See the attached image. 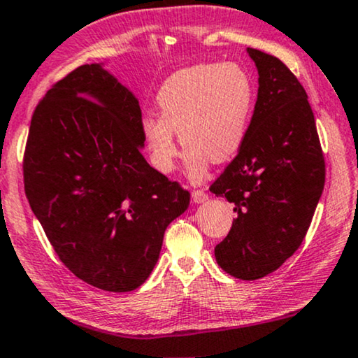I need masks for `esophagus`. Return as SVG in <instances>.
Segmentation results:
<instances>
[{
    "mask_svg": "<svg viewBox=\"0 0 358 358\" xmlns=\"http://www.w3.org/2000/svg\"><path fill=\"white\" fill-rule=\"evenodd\" d=\"M192 198H193L194 203H203V201L208 200V194L203 192V189H193Z\"/></svg>",
    "mask_w": 358,
    "mask_h": 358,
    "instance_id": "obj_1",
    "label": "esophagus"
}]
</instances>
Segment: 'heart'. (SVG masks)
Returning <instances> with one entry per match:
<instances>
[{
  "instance_id": "1",
  "label": "heart",
  "mask_w": 358,
  "mask_h": 358,
  "mask_svg": "<svg viewBox=\"0 0 358 358\" xmlns=\"http://www.w3.org/2000/svg\"><path fill=\"white\" fill-rule=\"evenodd\" d=\"M157 106L160 115L142 120L153 166L162 173L173 171L180 157L176 129L188 145V175L200 180L210 160H229L241 148L255 108V83L236 62L196 64L165 80Z\"/></svg>"
}]
</instances>
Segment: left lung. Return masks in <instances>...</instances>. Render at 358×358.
Instances as JSON below:
<instances>
[{"label":"left lung","instance_id":"1","mask_svg":"<svg viewBox=\"0 0 358 358\" xmlns=\"http://www.w3.org/2000/svg\"><path fill=\"white\" fill-rule=\"evenodd\" d=\"M259 72L255 114L238 155L210 192L236 220L215 256L233 278L255 280L304 241L325 183V160L306 89L280 59L248 48Z\"/></svg>","mask_w":358,"mask_h":358}]
</instances>
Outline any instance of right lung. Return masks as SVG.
Masks as SVG:
<instances>
[{
  "label": "right lung",
  "mask_w": 358,
  "mask_h": 358,
  "mask_svg": "<svg viewBox=\"0 0 358 358\" xmlns=\"http://www.w3.org/2000/svg\"><path fill=\"white\" fill-rule=\"evenodd\" d=\"M142 110L99 64L57 80L33 112L22 176L62 264L90 286L129 292L160 256L189 192L143 158Z\"/></svg>",
  "instance_id": "1"
}]
</instances>
